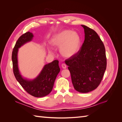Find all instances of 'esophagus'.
Listing matches in <instances>:
<instances>
[{
    "label": "esophagus",
    "mask_w": 122,
    "mask_h": 122,
    "mask_svg": "<svg viewBox=\"0 0 122 122\" xmlns=\"http://www.w3.org/2000/svg\"><path fill=\"white\" fill-rule=\"evenodd\" d=\"M61 67L63 68V69H66V68H67V65H66L65 64L63 63L61 64Z\"/></svg>",
    "instance_id": "1"
}]
</instances>
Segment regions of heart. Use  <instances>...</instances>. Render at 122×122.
Returning a JSON list of instances; mask_svg holds the SVG:
<instances>
[{
    "mask_svg": "<svg viewBox=\"0 0 122 122\" xmlns=\"http://www.w3.org/2000/svg\"><path fill=\"white\" fill-rule=\"evenodd\" d=\"M51 43L54 46L61 47V52L64 56L71 57L78 51L81 45V39L77 32L66 29L55 35Z\"/></svg>",
    "mask_w": 122,
    "mask_h": 122,
    "instance_id": "1",
    "label": "heart"
}]
</instances>
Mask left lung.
Returning <instances> with one entry per match:
<instances>
[{
  "mask_svg": "<svg viewBox=\"0 0 122 122\" xmlns=\"http://www.w3.org/2000/svg\"><path fill=\"white\" fill-rule=\"evenodd\" d=\"M85 39L80 49L65 61L69 66L74 87L80 93L94 90L100 84L106 69L105 48L100 38L93 29L81 25Z\"/></svg>",
  "mask_w": 122,
  "mask_h": 122,
  "instance_id": "1",
  "label": "left lung"
}]
</instances>
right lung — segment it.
I'll return each mask as SVG.
<instances>
[{
  "instance_id": "obj_1",
  "label": "right lung",
  "mask_w": 122,
  "mask_h": 122,
  "mask_svg": "<svg viewBox=\"0 0 122 122\" xmlns=\"http://www.w3.org/2000/svg\"><path fill=\"white\" fill-rule=\"evenodd\" d=\"M33 36L32 33L28 31L21 36L17 41L12 55L13 73L17 80L27 93L35 97H43L48 95L52 90L60 68L58 66V61L54 60L44 66L39 75L34 80H28L21 76L18 67V48L31 41Z\"/></svg>"
}]
</instances>
